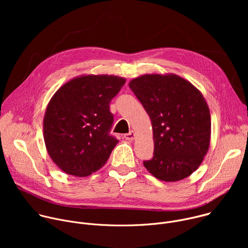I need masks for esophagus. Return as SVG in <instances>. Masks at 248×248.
Listing matches in <instances>:
<instances>
[{"label": "esophagus", "instance_id": "esophagus-1", "mask_svg": "<svg viewBox=\"0 0 248 248\" xmlns=\"http://www.w3.org/2000/svg\"><path fill=\"white\" fill-rule=\"evenodd\" d=\"M124 138H125L126 140H128V141L134 140V138H135V133H134V131H130V132L124 134Z\"/></svg>", "mask_w": 248, "mask_h": 248}]
</instances>
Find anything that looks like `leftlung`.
Wrapping results in <instances>:
<instances>
[{
	"label": "left lung",
	"instance_id": "obj_1",
	"mask_svg": "<svg viewBox=\"0 0 248 248\" xmlns=\"http://www.w3.org/2000/svg\"><path fill=\"white\" fill-rule=\"evenodd\" d=\"M128 85L152 123L154 155L144 167L163 182L187 178L210 146L211 116L202 93L173 74L143 75Z\"/></svg>",
	"mask_w": 248,
	"mask_h": 248
}]
</instances>
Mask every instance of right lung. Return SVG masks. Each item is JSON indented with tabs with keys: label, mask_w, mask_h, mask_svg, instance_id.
<instances>
[{
	"label": "right lung",
	"mask_w": 248,
	"mask_h": 248,
	"mask_svg": "<svg viewBox=\"0 0 248 248\" xmlns=\"http://www.w3.org/2000/svg\"><path fill=\"white\" fill-rule=\"evenodd\" d=\"M125 78L80 76L61 86L44 115L43 134L53 162L65 173L87 176L109 159L119 140L110 135V102Z\"/></svg>",
	"instance_id": "add662e5"
}]
</instances>
